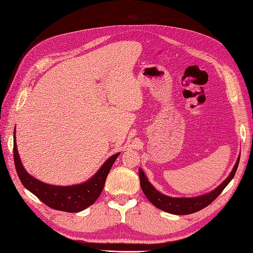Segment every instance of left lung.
Instances as JSON below:
<instances>
[{
  "mask_svg": "<svg viewBox=\"0 0 253 253\" xmlns=\"http://www.w3.org/2000/svg\"><path fill=\"white\" fill-rule=\"evenodd\" d=\"M240 157L241 155H239V157H237V160L231 173L229 174L228 177L221 182L218 187L212 190L211 192L200 195V196L171 197V196L160 193L158 190H156L154 187H153V185L148 180L147 176H145L144 172L141 169H139L140 187L148 200L160 210L171 213V214H176V215H185V214L195 213L197 211L206 208L207 206H209L221 193V191L227 187L228 183L231 181V179L234 177L237 167H239Z\"/></svg>",
  "mask_w": 253,
  "mask_h": 253,
  "instance_id": "obj_1",
  "label": "left lung"
}]
</instances>
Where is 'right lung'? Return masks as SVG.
<instances>
[{
  "mask_svg": "<svg viewBox=\"0 0 253 253\" xmlns=\"http://www.w3.org/2000/svg\"><path fill=\"white\" fill-rule=\"evenodd\" d=\"M119 154L120 153H117V154H114L109 159H106V162L100 167V169L95 173V175L82 183L72 186L48 185V183L33 177L24 169L18 153L16 128L13 132L14 166H16V170L22 185L45 205L59 211L76 213L93 205L99 195L101 194L106 176H108L112 166Z\"/></svg>",
  "mask_w": 253,
  "mask_h": 253,
  "instance_id": "right-lung-1",
  "label": "right lung"
}]
</instances>
